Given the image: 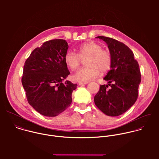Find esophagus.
I'll use <instances>...</instances> for the list:
<instances>
[{
    "label": "esophagus",
    "mask_w": 159,
    "mask_h": 159,
    "mask_svg": "<svg viewBox=\"0 0 159 159\" xmlns=\"http://www.w3.org/2000/svg\"><path fill=\"white\" fill-rule=\"evenodd\" d=\"M89 82H79L78 84L79 85H84V84H87Z\"/></svg>",
    "instance_id": "obj_1"
}]
</instances>
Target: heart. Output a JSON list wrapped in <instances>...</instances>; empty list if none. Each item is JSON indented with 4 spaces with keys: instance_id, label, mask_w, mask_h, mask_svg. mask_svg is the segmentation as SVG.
<instances>
[{
    "instance_id": "obj_1",
    "label": "heart",
    "mask_w": 159,
    "mask_h": 159,
    "mask_svg": "<svg viewBox=\"0 0 159 159\" xmlns=\"http://www.w3.org/2000/svg\"><path fill=\"white\" fill-rule=\"evenodd\" d=\"M86 66L77 71L74 80L87 82L96 78L101 72H107L112 65V56L108 50L102 49V46L95 41H89L79 47L78 53L68 51L65 55V62L70 69L75 70L85 60Z\"/></svg>"
}]
</instances>
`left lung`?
<instances>
[{"mask_svg":"<svg viewBox=\"0 0 159 159\" xmlns=\"http://www.w3.org/2000/svg\"><path fill=\"white\" fill-rule=\"evenodd\" d=\"M104 41L112 56L111 70L94 96L96 106L105 115L118 116L128 111L137 100L141 74L133 52L124 43L111 38L98 36ZM110 86L109 89L107 88Z\"/></svg>","mask_w":159,"mask_h":159,"instance_id":"8db88e82","label":"left lung"}]
</instances>
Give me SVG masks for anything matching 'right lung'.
I'll return each mask as SVG.
<instances>
[{"instance_id": "obj_1", "label": "right lung", "mask_w": 159, "mask_h": 159, "mask_svg": "<svg viewBox=\"0 0 159 159\" xmlns=\"http://www.w3.org/2000/svg\"><path fill=\"white\" fill-rule=\"evenodd\" d=\"M69 48L65 39L44 42L26 60L22 84L28 103L41 115L54 117L69 107L77 84L64 80L70 74L65 62Z\"/></svg>"}]
</instances>
